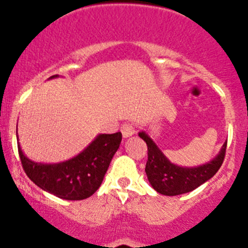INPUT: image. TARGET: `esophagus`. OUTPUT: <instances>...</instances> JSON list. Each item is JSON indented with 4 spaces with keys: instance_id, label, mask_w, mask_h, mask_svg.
Masks as SVG:
<instances>
[{
    "instance_id": "obj_1",
    "label": "esophagus",
    "mask_w": 248,
    "mask_h": 248,
    "mask_svg": "<svg viewBox=\"0 0 248 248\" xmlns=\"http://www.w3.org/2000/svg\"><path fill=\"white\" fill-rule=\"evenodd\" d=\"M134 127L132 126L131 124H124V126L121 127V133H122V137H124V139L126 138H129V137H132L134 134Z\"/></svg>"
}]
</instances>
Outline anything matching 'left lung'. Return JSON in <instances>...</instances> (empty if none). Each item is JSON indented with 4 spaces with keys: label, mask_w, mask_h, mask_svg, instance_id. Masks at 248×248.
<instances>
[{
    "label": "left lung",
    "mask_w": 248,
    "mask_h": 248,
    "mask_svg": "<svg viewBox=\"0 0 248 248\" xmlns=\"http://www.w3.org/2000/svg\"><path fill=\"white\" fill-rule=\"evenodd\" d=\"M139 137L147 145V162L145 172L152 188L163 196H179L188 193L211 179L223 163L227 141L214 159L197 167H181L171 163L146 132Z\"/></svg>",
    "instance_id": "left-lung-1"
}]
</instances>
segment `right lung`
<instances>
[{"label": "right lung", "mask_w": 248, "mask_h": 248, "mask_svg": "<svg viewBox=\"0 0 248 248\" xmlns=\"http://www.w3.org/2000/svg\"><path fill=\"white\" fill-rule=\"evenodd\" d=\"M121 140V132L98 134L79 155L60 163H38L27 158L20 145L17 150L25 172L39 188L66 201H82L99 188Z\"/></svg>", "instance_id": "right-lung-1"}]
</instances>
